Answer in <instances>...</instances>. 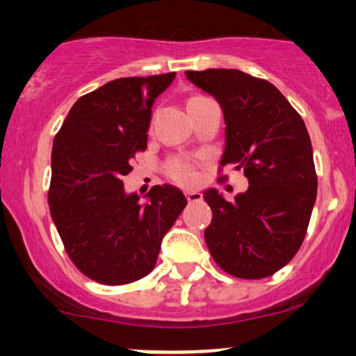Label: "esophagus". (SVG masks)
Segmentation results:
<instances>
[{
  "mask_svg": "<svg viewBox=\"0 0 356 356\" xmlns=\"http://www.w3.org/2000/svg\"><path fill=\"white\" fill-rule=\"evenodd\" d=\"M186 199H188V202H197V201H201V199H202V194L197 193V191H188Z\"/></svg>",
  "mask_w": 356,
  "mask_h": 356,
  "instance_id": "1",
  "label": "esophagus"
}]
</instances>
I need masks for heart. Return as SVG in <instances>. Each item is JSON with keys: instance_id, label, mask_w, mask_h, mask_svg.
Instances as JSON below:
<instances>
[{"instance_id": "obj_1", "label": "heart", "mask_w": 356, "mask_h": 356, "mask_svg": "<svg viewBox=\"0 0 356 356\" xmlns=\"http://www.w3.org/2000/svg\"><path fill=\"white\" fill-rule=\"evenodd\" d=\"M199 99H202V97L201 95L189 97L188 102H186V106L189 104H193V102L199 100ZM167 173H168V177L173 179V181L183 184V186H191V184L197 181L196 167H194V163L188 159H175V160H172V162H170V165H168V168H167Z\"/></svg>"}]
</instances>
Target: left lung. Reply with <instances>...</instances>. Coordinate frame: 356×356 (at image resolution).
<instances>
[{"instance_id": "obj_1", "label": "left lung", "mask_w": 356, "mask_h": 356, "mask_svg": "<svg viewBox=\"0 0 356 356\" xmlns=\"http://www.w3.org/2000/svg\"><path fill=\"white\" fill-rule=\"evenodd\" d=\"M186 77L223 110L220 167L243 170L250 183L232 202L217 189L204 193L212 209L204 232L209 251L233 277H270L298 252L318 194L305 121L275 86L243 71H186Z\"/></svg>"}]
</instances>
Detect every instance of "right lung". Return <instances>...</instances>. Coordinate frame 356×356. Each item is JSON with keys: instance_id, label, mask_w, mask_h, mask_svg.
Returning a JSON list of instances; mask_svg holds the SVG:
<instances>
[{"instance_id": "add662e5", "label": "right lung", "mask_w": 356, "mask_h": 356, "mask_svg": "<svg viewBox=\"0 0 356 356\" xmlns=\"http://www.w3.org/2000/svg\"><path fill=\"white\" fill-rule=\"evenodd\" d=\"M175 72L121 77L82 95L53 140L48 206L70 259L104 285H124L154 269L160 245L186 207L183 193L154 186L139 202L126 194L131 160L147 147L154 100Z\"/></svg>"}]
</instances>
